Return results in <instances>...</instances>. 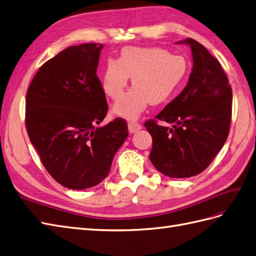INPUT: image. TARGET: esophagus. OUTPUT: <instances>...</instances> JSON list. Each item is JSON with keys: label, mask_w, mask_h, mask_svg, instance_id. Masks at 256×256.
<instances>
[{"label": "esophagus", "mask_w": 256, "mask_h": 256, "mask_svg": "<svg viewBox=\"0 0 256 256\" xmlns=\"http://www.w3.org/2000/svg\"><path fill=\"white\" fill-rule=\"evenodd\" d=\"M128 132L130 133H136L142 128L140 124L138 122H136V121H130L128 123Z\"/></svg>", "instance_id": "obj_1"}]
</instances>
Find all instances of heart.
Segmentation results:
<instances>
[{
    "label": "heart",
    "instance_id": "b5f03b06",
    "mask_svg": "<svg viewBox=\"0 0 256 256\" xmlns=\"http://www.w3.org/2000/svg\"><path fill=\"white\" fill-rule=\"evenodd\" d=\"M188 64L184 56L170 54L160 48H122L118 60L107 62L102 76V88L108 97L119 100L130 76L134 86L114 107V112L135 119L149 102H166L184 81Z\"/></svg>",
    "mask_w": 256,
    "mask_h": 256
}]
</instances>
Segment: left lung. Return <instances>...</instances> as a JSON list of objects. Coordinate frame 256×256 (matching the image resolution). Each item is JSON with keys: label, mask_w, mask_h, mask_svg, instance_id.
Segmentation results:
<instances>
[{"label": "left lung", "mask_w": 256, "mask_h": 256, "mask_svg": "<svg viewBox=\"0 0 256 256\" xmlns=\"http://www.w3.org/2000/svg\"><path fill=\"white\" fill-rule=\"evenodd\" d=\"M178 43L192 48L188 83L154 119L145 122V128L152 137L149 159L154 166L168 178H185L204 171L224 146L232 93L220 62L202 44L190 38Z\"/></svg>", "instance_id": "left-lung-1"}]
</instances>
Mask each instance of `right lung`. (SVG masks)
I'll list each match as a JSON object with an SVG mask.
<instances>
[{"label":"right lung","mask_w":256,"mask_h":256,"mask_svg":"<svg viewBox=\"0 0 256 256\" xmlns=\"http://www.w3.org/2000/svg\"><path fill=\"white\" fill-rule=\"evenodd\" d=\"M102 44L62 50L38 69L26 98V128L44 168L57 182L74 190L107 178L114 156L128 136L116 118L97 126L108 104L96 71Z\"/></svg>","instance_id":"obj_1"}]
</instances>
